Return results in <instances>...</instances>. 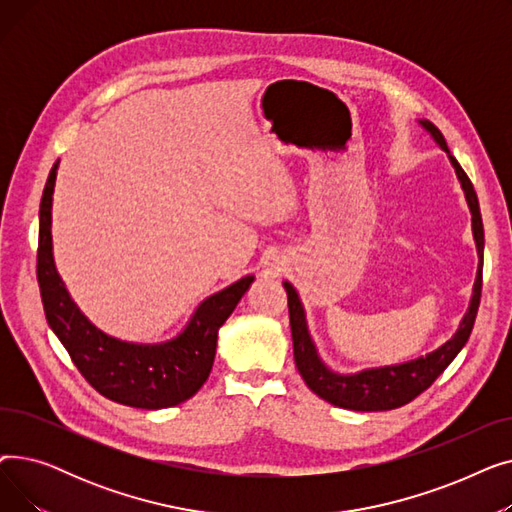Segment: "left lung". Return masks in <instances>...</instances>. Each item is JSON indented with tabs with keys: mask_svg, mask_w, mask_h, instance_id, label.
<instances>
[{
	"mask_svg": "<svg viewBox=\"0 0 512 512\" xmlns=\"http://www.w3.org/2000/svg\"><path fill=\"white\" fill-rule=\"evenodd\" d=\"M417 122L429 137L436 141V145L442 151H446L450 164L456 172V178L461 182V188L471 211V230H473V240L477 247V257H479L473 294L459 328H456L452 338L446 340L442 346H438L436 351L427 353L425 357L398 363V365L367 367L355 373H338L330 369L326 361L319 357V351L307 326V313L301 303L299 292L288 280H284L282 284L288 294L294 363H297L301 378L311 388V392H315L319 398H324L326 402H330V405L340 409L371 413V411H392L407 405V402H411L423 390L432 386L438 375L454 361L456 355L461 353V348L467 344L475 324V315L481 299V270H483V224H481V213H479V201L469 176L459 166V161L450 155V149L442 137V132L432 122L427 120H417Z\"/></svg>",
	"mask_w": 512,
	"mask_h": 512,
	"instance_id": "1",
	"label": "left lung"
}]
</instances>
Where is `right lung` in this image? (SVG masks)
<instances>
[{"mask_svg": "<svg viewBox=\"0 0 512 512\" xmlns=\"http://www.w3.org/2000/svg\"><path fill=\"white\" fill-rule=\"evenodd\" d=\"M60 161L53 164L39 209L37 278L47 324L85 380L105 398L134 409H168L199 392L209 378L218 332L255 276H245L199 303L186 326L164 342H128L101 332L78 309L53 259L51 207Z\"/></svg>", "mask_w": 512, "mask_h": 512, "instance_id": "1", "label": "right lung"}]
</instances>
